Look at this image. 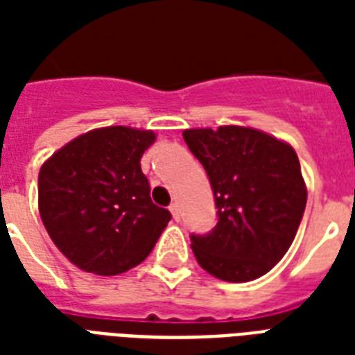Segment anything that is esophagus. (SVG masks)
Wrapping results in <instances>:
<instances>
[{"label":"esophagus","instance_id":"esophagus-1","mask_svg":"<svg viewBox=\"0 0 355 355\" xmlns=\"http://www.w3.org/2000/svg\"><path fill=\"white\" fill-rule=\"evenodd\" d=\"M169 211L173 214V219H175V221H178V219H180V208H178L177 202H173V205L169 206Z\"/></svg>","mask_w":355,"mask_h":355}]
</instances>
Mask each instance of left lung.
<instances>
[{"label": "left lung", "mask_w": 355, "mask_h": 355, "mask_svg": "<svg viewBox=\"0 0 355 355\" xmlns=\"http://www.w3.org/2000/svg\"><path fill=\"white\" fill-rule=\"evenodd\" d=\"M210 178L217 225L191 234L199 265L225 282L256 280L275 267L302 221L308 191L291 145L256 128L184 130Z\"/></svg>", "instance_id": "obj_1"}]
</instances>
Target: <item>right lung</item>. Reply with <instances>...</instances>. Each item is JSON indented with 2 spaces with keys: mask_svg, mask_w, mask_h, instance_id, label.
Masks as SVG:
<instances>
[{
  "mask_svg": "<svg viewBox=\"0 0 355 355\" xmlns=\"http://www.w3.org/2000/svg\"><path fill=\"white\" fill-rule=\"evenodd\" d=\"M155 132L107 127L58 149L38 175V208L58 250L79 269L112 276L141 263L171 221L150 200L141 155Z\"/></svg>",
  "mask_w": 355,
  "mask_h": 355,
  "instance_id": "right-lung-1",
  "label": "right lung"
}]
</instances>
